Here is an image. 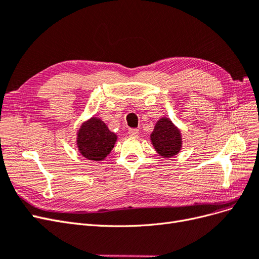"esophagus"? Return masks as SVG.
<instances>
[{"instance_id":"34e87169","label":"esophagus","mask_w":259,"mask_h":259,"mask_svg":"<svg viewBox=\"0 0 259 259\" xmlns=\"http://www.w3.org/2000/svg\"><path fill=\"white\" fill-rule=\"evenodd\" d=\"M128 134L131 137H137L138 134H139V131L137 128H131L128 131Z\"/></svg>"}]
</instances>
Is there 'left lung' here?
I'll list each match as a JSON object with an SVG mask.
<instances>
[{"instance_id": "left-lung-1", "label": "left lung", "mask_w": 259, "mask_h": 259, "mask_svg": "<svg viewBox=\"0 0 259 259\" xmlns=\"http://www.w3.org/2000/svg\"><path fill=\"white\" fill-rule=\"evenodd\" d=\"M150 140L158 152L163 158H171L180 152L183 147V138L180 130L168 117H161L155 123L150 135Z\"/></svg>"}]
</instances>
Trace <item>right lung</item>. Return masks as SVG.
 <instances>
[{"label": "right lung", "instance_id": "right-lung-1", "mask_svg": "<svg viewBox=\"0 0 259 259\" xmlns=\"http://www.w3.org/2000/svg\"><path fill=\"white\" fill-rule=\"evenodd\" d=\"M117 139L116 134L96 116L81 124L76 133L77 150L91 161H103L111 152Z\"/></svg>", "mask_w": 259, "mask_h": 259}]
</instances>
